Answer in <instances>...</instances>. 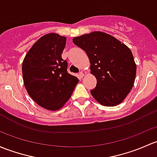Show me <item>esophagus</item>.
<instances>
[{
  "label": "esophagus",
  "mask_w": 157,
  "mask_h": 157,
  "mask_svg": "<svg viewBox=\"0 0 157 157\" xmlns=\"http://www.w3.org/2000/svg\"><path fill=\"white\" fill-rule=\"evenodd\" d=\"M79 76H80V78H83V77L84 76V73L83 71H80V73H79Z\"/></svg>",
  "instance_id": "34e87169"
}]
</instances>
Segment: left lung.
Here are the masks:
<instances>
[{
  "label": "left lung",
  "mask_w": 157,
  "mask_h": 157,
  "mask_svg": "<svg viewBox=\"0 0 157 157\" xmlns=\"http://www.w3.org/2000/svg\"><path fill=\"white\" fill-rule=\"evenodd\" d=\"M73 43L87 54L91 74L96 77V86L90 91L93 98L107 107L121 103L131 91L136 75L129 48L101 31L75 37Z\"/></svg>",
  "instance_id": "8db88e82"
}]
</instances>
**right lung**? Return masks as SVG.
Wrapping results in <instances>:
<instances>
[{
  "instance_id": "1",
  "label": "right lung",
  "mask_w": 157,
  "mask_h": 157,
  "mask_svg": "<svg viewBox=\"0 0 157 157\" xmlns=\"http://www.w3.org/2000/svg\"><path fill=\"white\" fill-rule=\"evenodd\" d=\"M66 37L49 33L40 38L22 63L24 85L37 105L49 110L60 109L70 98L79 80L67 72L62 58Z\"/></svg>"
}]
</instances>
